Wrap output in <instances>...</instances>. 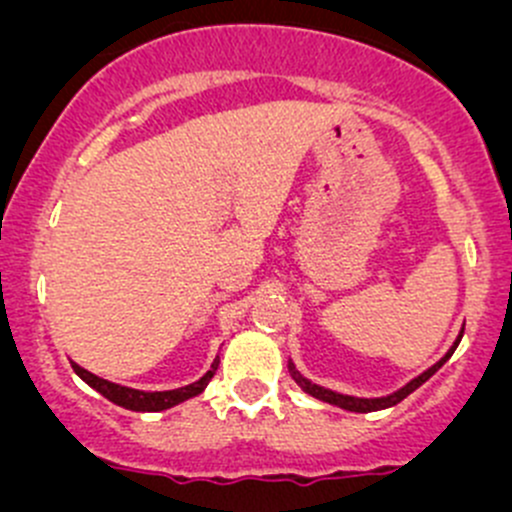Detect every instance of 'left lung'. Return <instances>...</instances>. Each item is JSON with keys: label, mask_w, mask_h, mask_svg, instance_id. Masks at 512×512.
Returning a JSON list of instances; mask_svg holds the SVG:
<instances>
[{"label": "left lung", "mask_w": 512, "mask_h": 512, "mask_svg": "<svg viewBox=\"0 0 512 512\" xmlns=\"http://www.w3.org/2000/svg\"><path fill=\"white\" fill-rule=\"evenodd\" d=\"M461 337H463V329H461V334H458V337H456V342L451 344V349H448V352L443 354L441 359L436 361V364L428 366L426 371H421V374H418L416 379H411L409 384H404V386H401V389H396L394 394H386V396H371V399H366V396H349V394H339V391L327 389V386L314 384V381H309L307 376L299 374L297 366H294V361H292V359L287 361V369H289V374H292V379L297 381V384H299V389L304 391V394L314 396V399L324 401V404L339 406V409H344V411H354V414H369V411L391 409V406H396V404H399V401H404L406 396H409V394H414V391L418 389V386L426 384V381L431 379V376L436 374V371L441 369V366L446 364L448 359H451V354L456 352V347H458V344H461Z\"/></svg>", "instance_id": "left-lung-1"}]
</instances>
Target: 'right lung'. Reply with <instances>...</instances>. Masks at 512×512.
Instances as JSON below:
<instances>
[{
	"mask_svg": "<svg viewBox=\"0 0 512 512\" xmlns=\"http://www.w3.org/2000/svg\"><path fill=\"white\" fill-rule=\"evenodd\" d=\"M218 364H220V359H215L208 374H203L198 381H193V384L180 386V389L141 391V389H131V386L113 384V381H108V379H101V376L91 374V371H86L84 366H79L76 361H71V366H74L76 374H79L81 379L91 386V389H96L98 394L106 396L108 401H113V404L123 406V409H128V411H165V409H173V406L183 404V401L193 399V396L203 394L205 386H208L210 379L215 376Z\"/></svg>",
	"mask_w": 512,
	"mask_h": 512,
	"instance_id": "1",
	"label": "right lung"
}]
</instances>
